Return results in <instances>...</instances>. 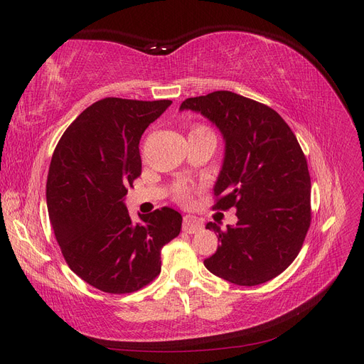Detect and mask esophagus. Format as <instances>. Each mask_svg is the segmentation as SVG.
<instances>
[{"mask_svg": "<svg viewBox=\"0 0 364 364\" xmlns=\"http://www.w3.org/2000/svg\"><path fill=\"white\" fill-rule=\"evenodd\" d=\"M182 229L185 230V232H188V234H196V232H199V230L202 229V222H200L199 218H196V217L185 215L183 217V226H182Z\"/></svg>", "mask_w": 364, "mask_h": 364, "instance_id": "obj_1", "label": "esophagus"}]
</instances>
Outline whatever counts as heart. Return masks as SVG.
I'll use <instances>...</instances> for the list:
<instances>
[{"label":"heart","mask_w":364,"mask_h":364,"mask_svg":"<svg viewBox=\"0 0 364 364\" xmlns=\"http://www.w3.org/2000/svg\"><path fill=\"white\" fill-rule=\"evenodd\" d=\"M197 129H203V127H197ZM197 129H194V130H197ZM190 197H191V188L188 185L179 183L174 186V199L179 203H186L190 200Z\"/></svg>","instance_id":"obj_1"}]
</instances>
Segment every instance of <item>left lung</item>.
I'll return each mask as SVG.
<instances>
[{
  "label": "left lung",
  "mask_w": 364,
  "mask_h": 364,
  "mask_svg": "<svg viewBox=\"0 0 364 364\" xmlns=\"http://www.w3.org/2000/svg\"><path fill=\"white\" fill-rule=\"evenodd\" d=\"M199 112L225 139V159L213 209L237 208L238 222L218 234L203 261L215 277L237 285L277 278L299 253L311 223V179L289 124L272 107L230 91L186 98L181 111Z\"/></svg>",
  "instance_id": "left-lung-1"
}]
</instances>
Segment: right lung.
Returning a JSON list of instances; mask_svg holds the SVG:
<instances>
[{
  "label": "right lung",
  "instance_id": "add662e5",
  "mask_svg": "<svg viewBox=\"0 0 364 364\" xmlns=\"http://www.w3.org/2000/svg\"><path fill=\"white\" fill-rule=\"evenodd\" d=\"M171 100L107 97L77 117L54 149L47 205L70 269L105 293L146 287L161 273V249L176 238L182 215L164 206L134 223L124 205L141 174L139 139Z\"/></svg>",
  "mask_w": 364,
  "mask_h": 364
}]
</instances>
